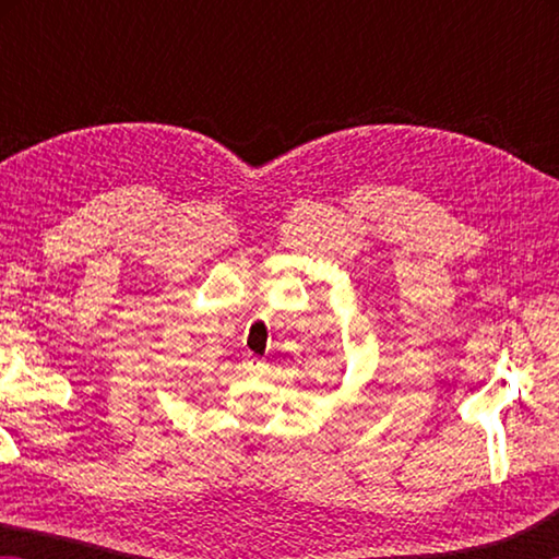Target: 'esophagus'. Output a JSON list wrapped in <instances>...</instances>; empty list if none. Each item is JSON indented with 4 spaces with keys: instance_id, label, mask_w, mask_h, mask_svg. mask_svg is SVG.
Masks as SVG:
<instances>
[{
    "instance_id": "esophagus-1",
    "label": "esophagus",
    "mask_w": 559,
    "mask_h": 559,
    "mask_svg": "<svg viewBox=\"0 0 559 559\" xmlns=\"http://www.w3.org/2000/svg\"><path fill=\"white\" fill-rule=\"evenodd\" d=\"M243 370L251 372V374H263V372H266V362H263V359H259V357H246L243 359Z\"/></svg>"
}]
</instances>
